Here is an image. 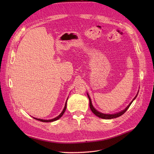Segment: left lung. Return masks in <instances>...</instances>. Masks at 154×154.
I'll use <instances>...</instances> for the list:
<instances>
[{
	"label": "left lung",
	"instance_id": "1",
	"mask_svg": "<svg viewBox=\"0 0 154 154\" xmlns=\"http://www.w3.org/2000/svg\"><path fill=\"white\" fill-rule=\"evenodd\" d=\"M87 95H88V99H89L90 108H91V110H92V112L94 113V114L96 116H97L98 117H100V118L103 119H114V118H117V117H120V116H122V115L124 114V113L127 110V109L129 108V107L131 106V103H132L133 100H134V99H135V98L137 97V95L135 97H134V99H133V100L130 103V104H129L128 106L124 110H123L122 111H121V112H118V113H116V114H103V113L99 112V111L97 110L93 107L92 104L91 99V98H90L89 95H88V94H87Z\"/></svg>",
	"mask_w": 154,
	"mask_h": 154
}]
</instances>
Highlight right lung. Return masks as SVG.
<instances>
[{
	"label": "right lung",
	"instance_id": "1",
	"mask_svg": "<svg viewBox=\"0 0 154 154\" xmlns=\"http://www.w3.org/2000/svg\"><path fill=\"white\" fill-rule=\"evenodd\" d=\"M67 101H66V105H65V107H64V108H63L62 112H61V114H60L59 116L57 117H55V118H54V119H51V120H43V119H37V118H34V119H36V120H39V121H40V122H53V121H55V120H58L59 119H60V118L63 116V114H64L65 111H66V107H67Z\"/></svg>",
	"mask_w": 154,
	"mask_h": 154
}]
</instances>
